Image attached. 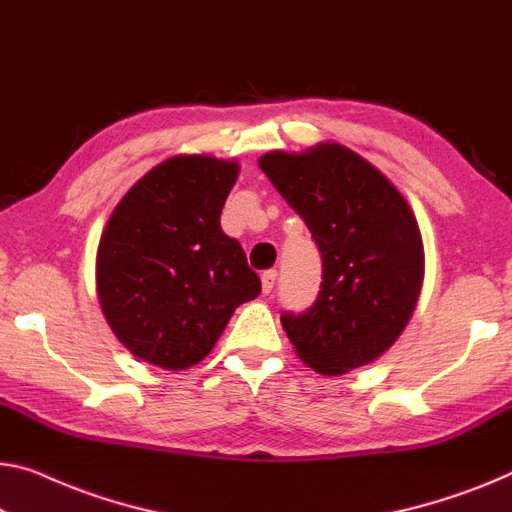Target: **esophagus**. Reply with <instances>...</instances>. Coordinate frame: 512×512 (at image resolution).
<instances>
[{
    "label": "esophagus",
    "mask_w": 512,
    "mask_h": 512,
    "mask_svg": "<svg viewBox=\"0 0 512 512\" xmlns=\"http://www.w3.org/2000/svg\"><path fill=\"white\" fill-rule=\"evenodd\" d=\"M276 278H278L276 269H269V271L262 273V292L264 294L273 292V287H276Z\"/></svg>",
    "instance_id": "34e87169"
}]
</instances>
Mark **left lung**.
I'll list each match as a JSON object with an SVG mask.
<instances>
[{
    "label": "left lung",
    "mask_w": 512,
    "mask_h": 512,
    "mask_svg": "<svg viewBox=\"0 0 512 512\" xmlns=\"http://www.w3.org/2000/svg\"><path fill=\"white\" fill-rule=\"evenodd\" d=\"M259 167L322 253L315 303L280 317L296 354L319 375L375 361L404 331L423 285L421 230L407 200L342 144L273 151Z\"/></svg>",
    "instance_id": "obj_1"
}]
</instances>
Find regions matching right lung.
<instances>
[{
  "label": "right lung",
  "mask_w": 512,
  "mask_h": 512,
  "mask_svg": "<svg viewBox=\"0 0 512 512\" xmlns=\"http://www.w3.org/2000/svg\"><path fill=\"white\" fill-rule=\"evenodd\" d=\"M239 165L174 156L135 183L96 255L103 315L121 345L165 370L200 363L241 303L262 292L220 227Z\"/></svg>",
  "instance_id": "add662e5"
}]
</instances>
